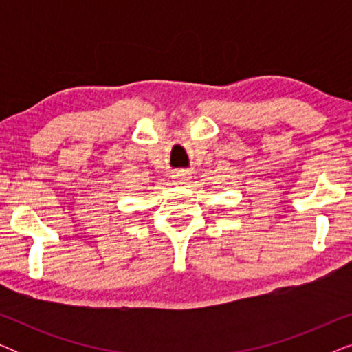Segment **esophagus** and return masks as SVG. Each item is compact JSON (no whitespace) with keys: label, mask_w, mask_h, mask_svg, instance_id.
<instances>
[{"label":"esophagus","mask_w":352,"mask_h":352,"mask_svg":"<svg viewBox=\"0 0 352 352\" xmlns=\"http://www.w3.org/2000/svg\"><path fill=\"white\" fill-rule=\"evenodd\" d=\"M190 177H192L190 173L187 170H177V171H175V175H173V179L181 182V184H184V182L189 181Z\"/></svg>","instance_id":"34e87169"}]
</instances>
